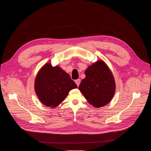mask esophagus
<instances>
[{"label":"esophagus","mask_w":151,"mask_h":151,"mask_svg":"<svg viewBox=\"0 0 151 151\" xmlns=\"http://www.w3.org/2000/svg\"><path fill=\"white\" fill-rule=\"evenodd\" d=\"M75 82H76V85H77L78 87H79V85L80 82H81V80H80L79 79H76V80H75Z\"/></svg>","instance_id":"1"}]
</instances>
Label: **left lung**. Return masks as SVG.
Masks as SVG:
<instances>
[{
    "instance_id": "obj_1",
    "label": "left lung",
    "mask_w": 151,
    "mask_h": 151,
    "mask_svg": "<svg viewBox=\"0 0 151 151\" xmlns=\"http://www.w3.org/2000/svg\"><path fill=\"white\" fill-rule=\"evenodd\" d=\"M85 78L79 90L93 106L101 107L108 103L115 91V82L111 71L103 61L90 66L85 72Z\"/></svg>"
}]
</instances>
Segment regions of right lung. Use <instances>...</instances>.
I'll list each match as a JSON object with an SVG mask.
<instances>
[{
  "instance_id": "obj_1",
  "label": "right lung",
  "mask_w": 151,
  "mask_h": 151,
  "mask_svg": "<svg viewBox=\"0 0 151 151\" xmlns=\"http://www.w3.org/2000/svg\"><path fill=\"white\" fill-rule=\"evenodd\" d=\"M77 88L69 74L60 67H52L47 63L38 72L35 83L36 93L44 105L55 107L68 95L70 90Z\"/></svg>"
}]
</instances>
